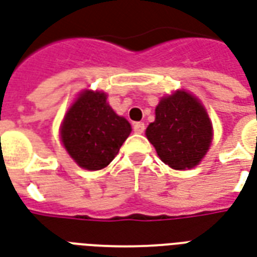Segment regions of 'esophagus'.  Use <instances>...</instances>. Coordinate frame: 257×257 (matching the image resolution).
I'll return each instance as SVG.
<instances>
[{
	"mask_svg": "<svg viewBox=\"0 0 257 257\" xmlns=\"http://www.w3.org/2000/svg\"><path fill=\"white\" fill-rule=\"evenodd\" d=\"M144 131H146V126H144L143 122H135L134 123L135 134H144Z\"/></svg>",
	"mask_w": 257,
	"mask_h": 257,
	"instance_id": "1",
	"label": "esophagus"
}]
</instances>
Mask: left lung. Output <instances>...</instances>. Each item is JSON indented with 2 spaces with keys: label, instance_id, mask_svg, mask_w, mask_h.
I'll use <instances>...</instances> for the list:
<instances>
[{
  "label": "left lung",
  "instance_id": "1",
  "mask_svg": "<svg viewBox=\"0 0 257 257\" xmlns=\"http://www.w3.org/2000/svg\"><path fill=\"white\" fill-rule=\"evenodd\" d=\"M158 155L176 170L192 169L200 162L212 139V126L206 109L185 91L161 99L155 121L146 131Z\"/></svg>",
  "mask_w": 257,
  "mask_h": 257
}]
</instances>
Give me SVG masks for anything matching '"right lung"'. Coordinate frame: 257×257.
Listing matches in <instances>:
<instances>
[{
	"label": "right lung",
	"instance_id": "1",
	"mask_svg": "<svg viewBox=\"0 0 257 257\" xmlns=\"http://www.w3.org/2000/svg\"><path fill=\"white\" fill-rule=\"evenodd\" d=\"M131 131V123L107 104L106 94L84 91L66 113L61 139L79 166L100 170L115 158Z\"/></svg>",
	"mask_w": 257,
	"mask_h": 257
}]
</instances>
